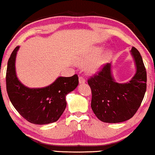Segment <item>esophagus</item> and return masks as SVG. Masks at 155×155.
<instances>
[{"label": "esophagus", "instance_id": "34e87169", "mask_svg": "<svg viewBox=\"0 0 155 155\" xmlns=\"http://www.w3.org/2000/svg\"><path fill=\"white\" fill-rule=\"evenodd\" d=\"M79 81L80 84H83V83H85V79H84V77L83 76H79Z\"/></svg>", "mask_w": 155, "mask_h": 155}]
</instances>
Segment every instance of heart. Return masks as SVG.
Wrapping results in <instances>:
<instances>
[{
	"label": "heart",
	"instance_id": "1",
	"mask_svg": "<svg viewBox=\"0 0 155 155\" xmlns=\"http://www.w3.org/2000/svg\"><path fill=\"white\" fill-rule=\"evenodd\" d=\"M100 53H101V49L98 48L93 49L87 54L83 56L81 58L78 59L77 63L81 66H85L87 64H89L90 63L93 62L95 59L97 58V57L99 55ZM107 54H104L100 56L95 62H92V64L91 63V64H90L87 67V72L90 73V74H95V73H96L101 68V64L104 63V62L107 58Z\"/></svg>",
	"mask_w": 155,
	"mask_h": 155
}]
</instances>
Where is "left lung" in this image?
I'll list each match as a JSON object with an SVG mask.
<instances>
[{"label":"left lung","instance_id":"left-lung-1","mask_svg":"<svg viewBox=\"0 0 155 155\" xmlns=\"http://www.w3.org/2000/svg\"><path fill=\"white\" fill-rule=\"evenodd\" d=\"M131 54L136 73L130 81L118 83L111 73V64L87 80L92 92L91 107L96 117L105 123H120L129 120L140 107L147 91V71L140 52L132 47Z\"/></svg>","mask_w":155,"mask_h":155}]
</instances>
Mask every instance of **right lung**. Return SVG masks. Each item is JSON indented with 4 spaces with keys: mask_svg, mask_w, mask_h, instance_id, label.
<instances>
[{
    "mask_svg": "<svg viewBox=\"0 0 155 155\" xmlns=\"http://www.w3.org/2000/svg\"><path fill=\"white\" fill-rule=\"evenodd\" d=\"M19 46L14 49L7 64L6 91L10 101L25 120L34 124H48L57 121L65 110L68 93L79 84L76 74L71 77L59 76L50 85L28 88L18 79L15 59Z\"/></svg>",
    "mask_w": 155,
    "mask_h": 155,
    "instance_id": "1",
    "label": "right lung"
}]
</instances>
